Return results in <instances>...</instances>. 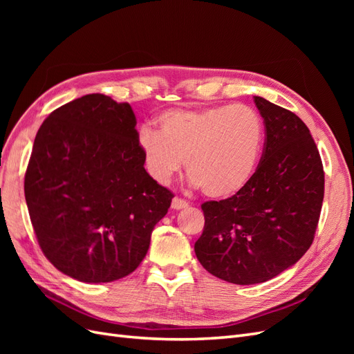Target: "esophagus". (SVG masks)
<instances>
[{"label":"esophagus","instance_id":"1","mask_svg":"<svg viewBox=\"0 0 354 354\" xmlns=\"http://www.w3.org/2000/svg\"><path fill=\"white\" fill-rule=\"evenodd\" d=\"M187 207H189V203H187L185 199L177 198V196L173 199V202H171V208L176 209V211H178V209H183V208H187Z\"/></svg>","mask_w":354,"mask_h":354}]
</instances>
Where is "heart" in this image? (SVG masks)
Here are the masks:
<instances>
[{"label": "heart", "instance_id": "obj_1", "mask_svg": "<svg viewBox=\"0 0 354 354\" xmlns=\"http://www.w3.org/2000/svg\"><path fill=\"white\" fill-rule=\"evenodd\" d=\"M158 131L143 127L138 142L146 168L168 185L183 168L190 183L211 199L232 198L252 180L264 149V122L250 106L169 109Z\"/></svg>", "mask_w": 354, "mask_h": 354}]
</instances>
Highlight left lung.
<instances>
[{"label":"left lung","instance_id":"left-lung-1","mask_svg":"<svg viewBox=\"0 0 354 354\" xmlns=\"http://www.w3.org/2000/svg\"><path fill=\"white\" fill-rule=\"evenodd\" d=\"M264 120L263 156L239 194L202 203L205 226L195 243L203 269L230 283L273 279L307 252L322 209L325 174L307 125L255 95Z\"/></svg>","mask_w":354,"mask_h":354}]
</instances>
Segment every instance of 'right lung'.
<instances>
[{"label": "right lung", "mask_w": 354, "mask_h": 354, "mask_svg": "<svg viewBox=\"0 0 354 354\" xmlns=\"http://www.w3.org/2000/svg\"><path fill=\"white\" fill-rule=\"evenodd\" d=\"M136 124L130 104L95 93L60 106L37 133L29 217L50 263L77 281L133 273L174 198L145 169Z\"/></svg>", "instance_id": "right-lung-1"}]
</instances>
